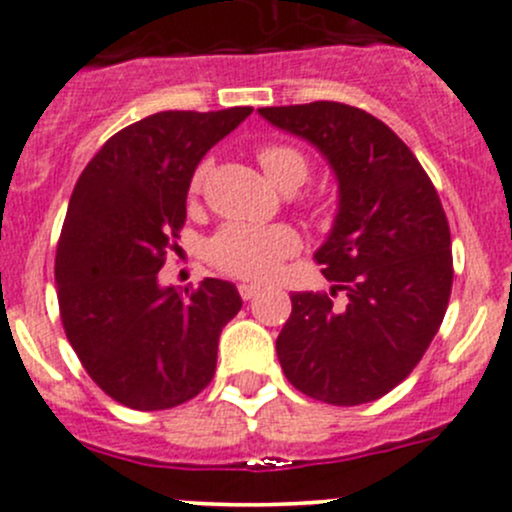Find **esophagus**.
Returning a JSON list of instances; mask_svg holds the SVG:
<instances>
[{
  "label": "esophagus",
  "mask_w": 512,
  "mask_h": 512,
  "mask_svg": "<svg viewBox=\"0 0 512 512\" xmlns=\"http://www.w3.org/2000/svg\"><path fill=\"white\" fill-rule=\"evenodd\" d=\"M237 290H240L242 300H255V297L260 295V285H252V282H242Z\"/></svg>",
  "instance_id": "obj_1"
}]
</instances>
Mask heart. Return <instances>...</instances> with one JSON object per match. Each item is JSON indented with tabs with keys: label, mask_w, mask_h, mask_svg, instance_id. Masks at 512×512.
Listing matches in <instances>:
<instances>
[{
	"label": "heart",
	"mask_w": 512,
	"mask_h": 512,
	"mask_svg": "<svg viewBox=\"0 0 512 512\" xmlns=\"http://www.w3.org/2000/svg\"><path fill=\"white\" fill-rule=\"evenodd\" d=\"M257 162L267 180L280 190H297L305 185L310 175V162L297 147L282 145V142H267L257 147ZM205 182V167L195 172L190 190L200 192ZM297 250V235L285 225H245V222H230L220 227L207 242V260L217 270L232 277L245 280H265L282 257Z\"/></svg>",
	"instance_id": "heart-1"
}]
</instances>
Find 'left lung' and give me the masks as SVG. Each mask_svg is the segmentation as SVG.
<instances>
[{
	"label": "left lung",
	"mask_w": 512,
	"mask_h": 512,
	"mask_svg": "<svg viewBox=\"0 0 512 512\" xmlns=\"http://www.w3.org/2000/svg\"><path fill=\"white\" fill-rule=\"evenodd\" d=\"M257 112L315 145L340 190L315 252L332 287L290 297L277 335L282 372L327 405L372 403L413 372L440 330L453 290L448 217L418 157L365 109L310 102Z\"/></svg>",
	"instance_id": "1"
}]
</instances>
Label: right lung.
I'll return each mask as SVG.
<instances>
[{"instance_id": "right-lung-1", "label": "right lung", "mask_w": 512, "mask_h": 512, "mask_svg": "<svg viewBox=\"0 0 512 512\" xmlns=\"http://www.w3.org/2000/svg\"><path fill=\"white\" fill-rule=\"evenodd\" d=\"M250 112L150 114L109 137L74 185L54 260L59 315L89 377L127 408L170 410L215 375L240 292L215 277L177 292L157 275L197 165Z\"/></svg>"}]
</instances>
